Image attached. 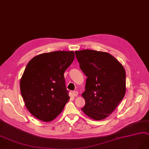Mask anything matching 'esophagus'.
I'll return each instance as SVG.
<instances>
[{
	"label": "esophagus",
	"instance_id": "34e87169",
	"mask_svg": "<svg viewBox=\"0 0 149 149\" xmlns=\"http://www.w3.org/2000/svg\"><path fill=\"white\" fill-rule=\"evenodd\" d=\"M72 94H73V96H75V97H77V96H78L79 93H78V91H73V92H72Z\"/></svg>",
	"mask_w": 149,
	"mask_h": 149
}]
</instances>
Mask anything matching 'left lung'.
I'll list each match as a JSON object with an SVG mask.
<instances>
[{
    "label": "left lung",
    "mask_w": 149,
    "mask_h": 149,
    "mask_svg": "<svg viewBox=\"0 0 149 149\" xmlns=\"http://www.w3.org/2000/svg\"><path fill=\"white\" fill-rule=\"evenodd\" d=\"M81 70L87 77L82 93L85 106L81 109L95 120L108 117L126 93V72L122 64L107 52L91 49L75 51Z\"/></svg>",
    "instance_id": "left-lung-1"
}]
</instances>
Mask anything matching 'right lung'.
I'll return each mask as SVG.
<instances>
[{"mask_svg": "<svg viewBox=\"0 0 149 149\" xmlns=\"http://www.w3.org/2000/svg\"><path fill=\"white\" fill-rule=\"evenodd\" d=\"M74 58L73 51L45 53L26 65L20 79L21 93L27 109L37 119L51 122L69 100L64 73Z\"/></svg>", "mask_w": 149, "mask_h": 149, "instance_id": "add662e5", "label": "right lung"}]
</instances>
